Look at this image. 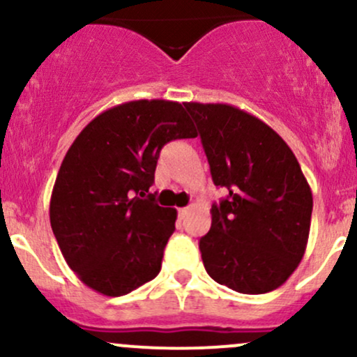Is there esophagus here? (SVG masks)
Returning a JSON list of instances; mask_svg holds the SVG:
<instances>
[{"instance_id": "34e87169", "label": "esophagus", "mask_w": 357, "mask_h": 357, "mask_svg": "<svg viewBox=\"0 0 357 357\" xmlns=\"http://www.w3.org/2000/svg\"><path fill=\"white\" fill-rule=\"evenodd\" d=\"M188 211H190V210H188V208H179V210H178V218L179 220H184V216L188 215Z\"/></svg>"}]
</instances>
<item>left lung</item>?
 Listing matches in <instances>:
<instances>
[{"mask_svg":"<svg viewBox=\"0 0 357 357\" xmlns=\"http://www.w3.org/2000/svg\"><path fill=\"white\" fill-rule=\"evenodd\" d=\"M195 119L215 186L228 196L211 206L199 240L208 275L240 294H267L305 253L312 191L297 158L272 127L228 104L184 102Z\"/></svg>","mask_w":357,"mask_h":357,"instance_id":"left-lung-1","label":"left lung"}]
</instances>
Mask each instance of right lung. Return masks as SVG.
<instances>
[{
	"label": "right lung",
	"instance_id": "obj_1",
	"mask_svg": "<svg viewBox=\"0 0 357 357\" xmlns=\"http://www.w3.org/2000/svg\"><path fill=\"white\" fill-rule=\"evenodd\" d=\"M179 102L132 100L90 121L65 154L50 199V223L65 261L85 285L126 296L161 270L178 213L149 188L159 153L196 137Z\"/></svg>",
	"mask_w": 357,
	"mask_h": 357
}]
</instances>
